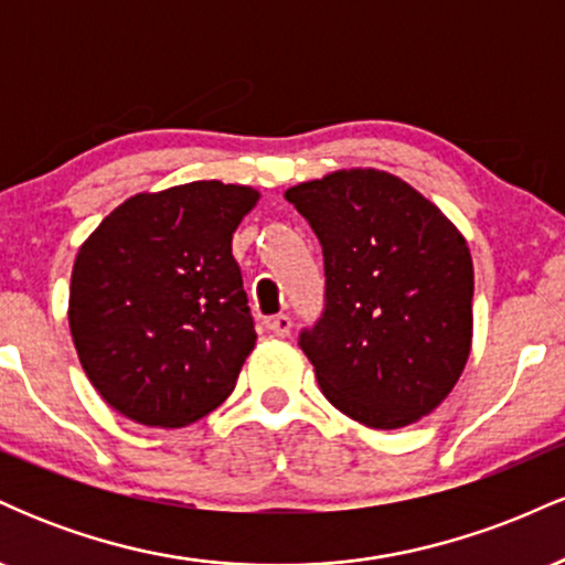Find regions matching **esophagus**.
I'll list each match as a JSON object with an SVG mask.
<instances>
[{"instance_id":"obj_1","label":"esophagus","mask_w":565,"mask_h":565,"mask_svg":"<svg viewBox=\"0 0 565 565\" xmlns=\"http://www.w3.org/2000/svg\"><path fill=\"white\" fill-rule=\"evenodd\" d=\"M268 329L276 337H287L291 332V319L287 313H278V316H274V319H268Z\"/></svg>"}]
</instances>
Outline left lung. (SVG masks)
<instances>
[{
  "label": "left lung",
  "mask_w": 565,
  "mask_h": 565,
  "mask_svg": "<svg viewBox=\"0 0 565 565\" xmlns=\"http://www.w3.org/2000/svg\"><path fill=\"white\" fill-rule=\"evenodd\" d=\"M319 236L327 308L300 348L334 408L374 430L444 404L472 345L468 242L417 188L374 167L291 185Z\"/></svg>",
  "instance_id": "left-lung-1"
}]
</instances>
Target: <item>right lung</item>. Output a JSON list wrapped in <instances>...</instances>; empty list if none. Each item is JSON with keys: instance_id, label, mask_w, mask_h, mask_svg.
<instances>
[{"instance_id": "1", "label": "right lung", "mask_w": 565, "mask_h": 565, "mask_svg": "<svg viewBox=\"0 0 565 565\" xmlns=\"http://www.w3.org/2000/svg\"><path fill=\"white\" fill-rule=\"evenodd\" d=\"M252 185L196 180L135 193L79 246L68 327L108 406L148 427H185L236 387L257 334L233 233Z\"/></svg>"}]
</instances>
